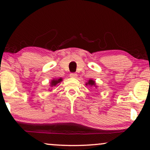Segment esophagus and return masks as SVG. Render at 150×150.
<instances>
[{"mask_svg":"<svg viewBox=\"0 0 150 150\" xmlns=\"http://www.w3.org/2000/svg\"><path fill=\"white\" fill-rule=\"evenodd\" d=\"M70 77H71V78H77V75L76 74V73H71V74H70Z\"/></svg>","mask_w":150,"mask_h":150,"instance_id":"esophagus-1","label":"esophagus"}]
</instances>
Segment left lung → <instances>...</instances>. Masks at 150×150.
<instances>
[{"label":"left lung","mask_w":150,"mask_h":150,"mask_svg":"<svg viewBox=\"0 0 150 150\" xmlns=\"http://www.w3.org/2000/svg\"><path fill=\"white\" fill-rule=\"evenodd\" d=\"M87 86H90V87H95L96 88L98 87L97 85H96V82L95 81H94L92 79H91L88 80L87 83H86L85 84Z\"/></svg>","instance_id":"left-lung-1"}]
</instances>
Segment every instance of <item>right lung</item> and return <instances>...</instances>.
<instances>
[{
	"label": "right lung",
	"mask_w": 150,
	"mask_h": 150,
	"mask_svg": "<svg viewBox=\"0 0 150 150\" xmlns=\"http://www.w3.org/2000/svg\"><path fill=\"white\" fill-rule=\"evenodd\" d=\"M63 81V79L62 77L60 78H55V79H53L50 82V88H49V90L51 91L52 89V87H55V86L59 85V83L62 82V81Z\"/></svg>",
	"instance_id": "add662e5"
}]
</instances>
